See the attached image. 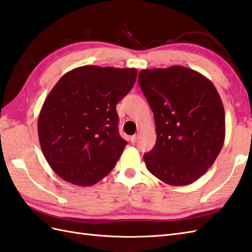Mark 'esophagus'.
<instances>
[{
  "label": "esophagus",
  "instance_id": "34e87169",
  "mask_svg": "<svg viewBox=\"0 0 252 252\" xmlns=\"http://www.w3.org/2000/svg\"><path fill=\"white\" fill-rule=\"evenodd\" d=\"M137 138H138V135H133L131 136V143L132 144H135L137 142Z\"/></svg>",
  "mask_w": 252,
  "mask_h": 252
}]
</instances>
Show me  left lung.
I'll use <instances>...</instances> for the list:
<instances>
[{"instance_id":"left-lung-1","label":"left lung","mask_w":252,"mask_h":252,"mask_svg":"<svg viewBox=\"0 0 252 252\" xmlns=\"http://www.w3.org/2000/svg\"><path fill=\"white\" fill-rule=\"evenodd\" d=\"M138 83L155 116L148 171L171 186L194 183L214 164L225 136L223 104L205 76L181 65L142 69Z\"/></svg>"}]
</instances>
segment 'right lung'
Masks as SVG:
<instances>
[{"label": "right lung", "mask_w": 252, "mask_h": 252, "mask_svg": "<svg viewBox=\"0 0 252 252\" xmlns=\"http://www.w3.org/2000/svg\"><path fill=\"white\" fill-rule=\"evenodd\" d=\"M135 68L85 65L64 74L47 95L37 131L54 172L89 187L116 165L126 146L118 131L116 105L133 88Z\"/></svg>", "instance_id": "right-lung-1"}]
</instances>
